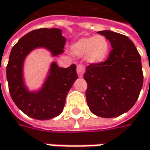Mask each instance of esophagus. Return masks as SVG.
<instances>
[{
	"instance_id": "1",
	"label": "esophagus",
	"mask_w": 150,
	"mask_h": 150,
	"mask_svg": "<svg viewBox=\"0 0 150 150\" xmlns=\"http://www.w3.org/2000/svg\"><path fill=\"white\" fill-rule=\"evenodd\" d=\"M76 71H77V75L79 77H83V75L85 73V67L81 65V64H79L77 66V69H76Z\"/></svg>"
}]
</instances>
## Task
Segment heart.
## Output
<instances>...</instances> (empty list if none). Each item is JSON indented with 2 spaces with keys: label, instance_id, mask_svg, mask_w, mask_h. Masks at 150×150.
<instances>
[{
  "label": "heart",
  "instance_id": "heart-1",
  "mask_svg": "<svg viewBox=\"0 0 150 150\" xmlns=\"http://www.w3.org/2000/svg\"><path fill=\"white\" fill-rule=\"evenodd\" d=\"M73 55L86 58L90 64H100L108 59L111 51V44L102 35L81 38L73 42L70 47Z\"/></svg>",
  "mask_w": 150,
  "mask_h": 150
}]
</instances>
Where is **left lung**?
<instances>
[{
  "mask_svg": "<svg viewBox=\"0 0 150 150\" xmlns=\"http://www.w3.org/2000/svg\"><path fill=\"white\" fill-rule=\"evenodd\" d=\"M98 33L108 38L112 49L105 62L87 66L86 96L92 113L111 118L127 112L139 98L144 81L141 57L127 36L110 30Z\"/></svg>",
  "mask_w": 150,
  "mask_h": 150,
  "instance_id": "left-lung-1",
  "label": "left lung"
}]
</instances>
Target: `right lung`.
Wrapping results in <instances>:
<instances>
[{
  "label": "right lung",
  "mask_w": 150,
  "mask_h": 150,
  "mask_svg": "<svg viewBox=\"0 0 150 150\" xmlns=\"http://www.w3.org/2000/svg\"><path fill=\"white\" fill-rule=\"evenodd\" d=\"M65 42L61 29L40 28L24 35L11 51L6 66L11 96L16 107L32 118L49 120L61 113L69 91L78 76L75 64L62 68L53 61L42 86L30 91L24 80L25 59L38 49L48 50L52 57L59 55L64 52Z\"/></svg>",
  "instance_id": "right-lung-1"
}]
</instances>
